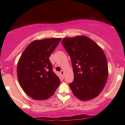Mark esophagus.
I'll return each mask as SVG.
<instances>
[{
	"label": "esophagus",
	"instance_id": "esophagus-1",
	"mask_svg": "<svg viewBox=\"0 0 125 125\" xmlns=\"http://www.w3.org/2000/svg\"><path fill=\"white\" fill-rule=\"evenodd\" d=\"M60 74L63 76V74H64V71H63V70L61 71L60 72Z\"/></svg>",
	"mask_w": 125,
	"mask_h": 125
}]
</instances>
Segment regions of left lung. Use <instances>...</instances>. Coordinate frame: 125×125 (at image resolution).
<instances>
[{
    "instance_id": "obj_1",
    "label": "left lung",
    "mask_w": 125,
    "mask_h": 125,
    "mask_svg": "<svg viewBox=\"0 0 125 125\" xmlns=\"http://www.w3.org/2000/svg\"><path fill=\"white\" fill-rule=\"evenodd\" d=\"M62 43L72 63L74 80L69 85L74 95L82 101L96 98L108 77L107 60L102 48L85 36L64 38Z\"/></svg>"
}]
</instances>
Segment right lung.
<instances>
[{"label":"right lung","mask_w":125,"mask_h":125,"mask_svg":"<svg viewBox=\"0 0 125 125\" xmlns=\"http://www.w3.org/2000/svg\"><path fill=\"white\" fill-rule=\"evenodd\" d=\"M61 38L35 40L25 48L17 66V75L23 90L35 100L52 96L60 80L52 71L49 57Z\"/></svg>","instance_id":"right-lung-1"}]
</instances>
